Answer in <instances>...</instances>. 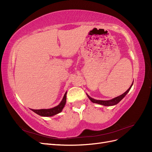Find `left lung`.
Listing matches in <instances>:
<instances>
[{
  "instance_id": "1",
  "label": "left lung",
  "mask_w": 152,
  "mask_h": 152,
  "mask_svg": "<svg viewBox=\"0 0 152 152\" xmlns=\"http://www.w3.org/2000/svg\"><path fill=\"white\" fill-rule=\"evenodd\" d=\"M132 85L131 86V87H129V88L124 94H121V96H117V97L115 98H113V99H112L111 100H107V101L96 100V99H94L93 98H91L90 96H89L88 95H87V96H88V98H89V99L91 101V102H93V103H98V104H102V105H104V106H112V105H115V104H117V103H118L124 97H125V96L128 93V92L129 91V90L131 89V87L132 86Z\"/></svg>"
}]
</instances>
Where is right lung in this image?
Masks as SVG:
<instances>
[{
  "label": "right lung",
  "instance_id": "add662e5",
  "mask_svg": "<svg viewBox=\"0 0 152 152\" xmlns=\"http://www.w3.org/2000/svg\"><path fill=\"white\" fill-rule=\"evenodd\" d=\"M66 99V92L65 94V95H64V97L61 101V102L59 103V105L56 106V107H55L53 108H50V109H40V110L31 109V110L33 112H34L35 113L39 115L40 116H44V117L53 116L54 115L60 113L62 111L63 108L65 105Z\"/></svg>",
  "mask_w": 152,
  "mask_h": 152
}]
</instances>
